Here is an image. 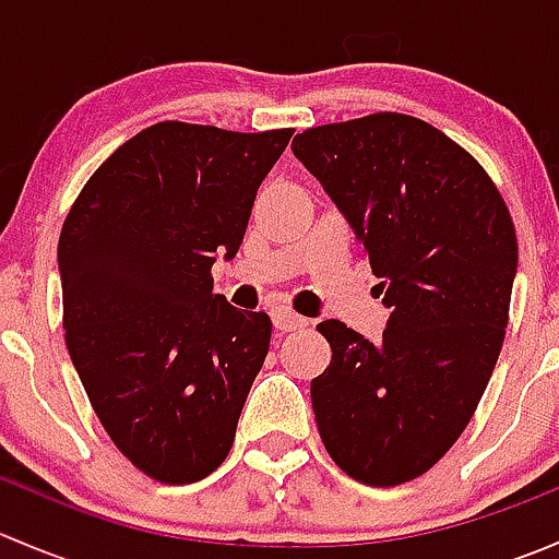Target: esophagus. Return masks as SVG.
<instances>
[{"mask_svg": "<svg viewBox=\"0 0 559 559\" xmlns=\"http://www.w3.org/2000/svg\"><path fill=\"white\" fill-rule=\"evenodd\" d=\"M273 324H275V330H281V332H295V330H302V326L308 324V319H302L300 313L289 311V308H275Z\"/></svg>", "mask_w": 559, "mask_h": 559, "instance_id": "34e87169", "label": "esophagus"}]
</instances>
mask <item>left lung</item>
Here are the masks:
<instances>
[{
    "instance_id": "1",
    "label": "left lung",
    "mask_w": 559,
    "mask_h": 559,
    "mask_svg": "<svg viewBox=\"0 0 559 559\" xmlns=\"http://www.w3.org/2000/svg\"><path fill=\"white\" fill-rule=\"evenodd\" d=\"M297 159L370 257L389 321L376 343L319 324L330 368L311 381L319 436L357 481L430 471L471 421L509 324L516 233L465 148L427 121L373 112L306 129Z\"/></svg>"
}]
</instances>
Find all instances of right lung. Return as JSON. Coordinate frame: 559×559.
Listing matches in <instances>:
<instances>
[{"instance_id": "right-lung-1", "label": "right lung", "mask_w": 559, "mask_h": 559, "mask_svg": "<svg viewBox=\"0 0 559 559\" xmlns=\"http://www.w3.org/2000/svg\"><path fill=\"white\" fill-rule=\"evenodd\" d=\"M292 134L154 123L67 213V348L110 441L156 481H200L233 449L273 321L213 295L211 267L238 253Z\"/></svg>"}]
</instances>
